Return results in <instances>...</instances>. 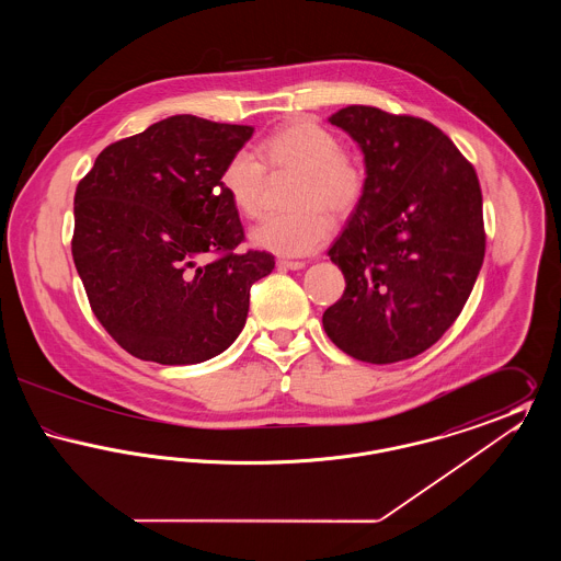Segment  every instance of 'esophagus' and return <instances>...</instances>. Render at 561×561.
<instances>
[{
	"label": "esophagus",
	"instance_id": "1",
	"mask_svg": "<svg viewBox=\"0 0 561 561\" xmlns=\"http://www.w3.org/2000/svg\"><path fill=\"white\" fill-rule=\"evenodd\" d=\"M277 267L293 268V271H298V268L305 267V263H302V261H288V259H279V261H277Z\"/></svg>",
	"mask_w": 561,
	"mask_h": 561
}]
</instances>
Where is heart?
<instances>
[{
	"label": "heart",
	"mask_w": 561,
	"mask_h": 561,
	"mask_svg": "<svg viewBox=\"0 0 561 561\" xmlns=\"http://www.w3.org/2000/svg\"><path fill=\"white\" fill-rule=\"evenodd\" d=\"M254 152L236 151L220 170V188L238 214L261 210L268 172H296L294 213L265 216L250 233L256 248L282 256H305L330 238L327 217L345 220L368 191L364 163L343 151L339 136L316 122H293L259 140ZM329 215L325 217L324 214Z\"/></svg>",
	"instance_id": "obj_1"
}]
</instances>
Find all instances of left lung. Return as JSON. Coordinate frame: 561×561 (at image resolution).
I'll return each mask as SVG.
<instances>
[{
  "mask_svg": "<svg viewBox=\"0 0 561 561\" xmlns=\"http://www.w3.org/2000/svg\"><path fill=\"white\" fill-rule=\"evenodd\" d=\"M330 124L359 142L368 191L328 252L347 286L323 330L359 362L416 357L460 316L483 263L476 168L423 117L351 105Z\"/></svg>",
  "mask_w": 561,
  "mask_h": 561,
  "instance_id": "1",
  "label": "left lung"
}]
</instances>
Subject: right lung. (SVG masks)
Segmentation results:
<instances>
[{
	"label": "right lung",
	"instance_id": "obj_1",
	"mask_svg": "<svg viewBox=\"0 0 561 561\" xmlns=\"http://www.w3.org/2000/svg\"><path fill=\"white\" fill-rule=\"evenodd\" d=\"M252 126L172 115L111 142L76 188L71 252L92 313L130 355L199 364L245 323L268 252H236L240 214L220 188Z\"/></svg>",
	"mask_w": 561,
	"mask_h": 561
}]
</instances>
